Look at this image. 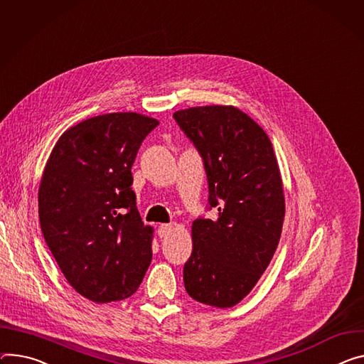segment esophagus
Instances as JSON below:
<instances>
[{
  "label": "esophagus",
  "instance_id": "obj_1",
  "mask_svg": "<svg viewBox=\"0 0 364 364\" xmlns=\"http://www.w3.org/2000/svg\"><path fill=\"white\" fill-rule=\"evenodd\" d=\"M171 229H173V226H171V225H168V223H162V225H159V226H158V237H159V238L168 237V234L171 232Z\"/></svg>",
  "mask_w": 364,
  "mask_h": 364
}]
</instances>
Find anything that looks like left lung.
<instances>
[{
  "label": "left lung",
  "mask_w": 364,
  "mask_h": 364,
  "mask_svg": "<svg viewBox=\"0 0 364 364\" xmlns=\"http://www.w3.org/2000/svg\"><path fill=\"white\" fill-rule=\"evenodd\" d=\"M199 151L218 218H197L183 279L194 301L230 308L252 290L270 264L284 219V196L273 145L250 116L232 106L190 107L173 114Z\"/></svg>",
  "instance_id": "obj_1"
}]
</instances>
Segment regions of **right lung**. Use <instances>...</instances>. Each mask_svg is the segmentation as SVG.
I'll list each match as a JSON object with an SVG mask.
<instances>
[{"instance_id": "1", "label": "right lung", "mask_w": 364, "mask_h": 364, "mask_svg": "<svg viewBox=\"0 0 364 364\" xmlns=\"http://www.w3.org/2000/svg\"><path fill=\"white\" fill-rule=\"evenodd\" d=\"M158 120L109 113L68 129L56 142L39 187L45 241L68 283L97 304L132 296L152 259L132 190V165Z\"/></svg>"}]
</instances>
